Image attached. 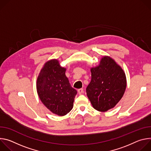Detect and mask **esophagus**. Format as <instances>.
Masks as SVG:
<instances>
[{
	"instance_id": "obj_1",
	"label": "esophagus",
	"mask_w": 151,
	"mask_h": 151,
	"mask_svg": "<svg viewBox=\"0 0 151 151\" xmlns=\"http://www.w3.org/2000/svg\"><path fill=\"white\" fill-rule=\"evenodd\" d=\"M78 92L79 93V94H81L83 93V88H80V89H78Z\"/></svg>"
}]
</instances>
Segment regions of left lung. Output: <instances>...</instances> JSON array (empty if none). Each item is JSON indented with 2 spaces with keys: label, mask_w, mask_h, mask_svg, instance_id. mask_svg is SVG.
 I'll return each instance as SVG.
<instances>
[{
  "label": "left lung",
  "mask_w": 151,
  "mask_h": 151,
  "mask_svg": "<svg viewBox=\"0 0 151 151\" xmlns=\"http://www.w3.org/2000/svg\"><path fill=\"white\" fill-rule=\"evenodd\" d=\"M91 81L86 88L95 109L106 112L119 101L126 88V77L121 68L109 57L101 58L100 65L91 69Z\"/></svg>",
  "instance_id": "1"
}]
</instances>
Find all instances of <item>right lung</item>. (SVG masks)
I'll return each instance as SVG.
<instances>
[{"label": "right lung", "instance_id": "add662e5", "mask_svg": "<svg viewBox=\"0 0 151 151\" xmlns=\"http://www.w3.org/2000/svg\"><path fill=\"white\" fill-rule=\"evenodd\" d=\"M66 69L60 67L58 61L47 62L37 79L39 97L47 108L60 116L68 114L73 106L77 91L72 88L65 75Z\"/></svg>", "mask_w": 151, "mask_h": 151}]
</instances>
